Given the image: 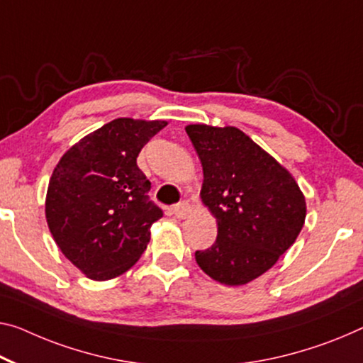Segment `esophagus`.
I'll return each mask as SVG.
<instances>
[{"instance_id":"esophagus-1","label":"esophagus","mask_w":363,"mask_h":363,"mask_svg":"<svg viewBox=\"0 0 363 363\" xmlns=\"http://www.w3.org/2000/svg\"><path fill=\"white\" fill-rule=\"evenodd\" d=\"M189 213H191V206H189L188 201H182V203H178L174 208V214L177 219H185Z\"/></svg>"}]
</instances>
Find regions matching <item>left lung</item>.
<instances>
[{
    "label": "left lung",
    "mask_w": 363,
    "mask_h": 363,
    "mask_svg": "<svg viewBox=\"0 0 363 363\" xmlns=\"http://www.w3.org/2000/svg\"><path fill=\"white\" fill-rule=\"evenodd\" d=\"M185 130L203 165L201 201L217 220L213 247L194 258L214 281L243 286L271 269L297 240L305 196L291 172L238 128Z\"/></svg>",
    "instance_id": "8db88e82"
}]
</instances>
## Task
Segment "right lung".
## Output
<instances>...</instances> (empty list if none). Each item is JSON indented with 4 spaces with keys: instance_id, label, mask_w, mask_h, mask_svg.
Returning <instances> with one entry per match:
<instances>
[{
    "instance_id": "add662e5",
    "label": "right lung",
    "mask_w": 363,
    "mask_h": 363,
    "mask_svg": "<svg viewBox=\"0 0 363 363\" xmlns=\"http://www.w3.org/2000/svg\"><path fill=\"white\" fill-rule=\"evenodd\" d=\"M164 120L116 118L71 146L50 178L45 216L66 258L92 281L123 274L164 216L136 159Z\"/></svg>"
}]
</instances>
